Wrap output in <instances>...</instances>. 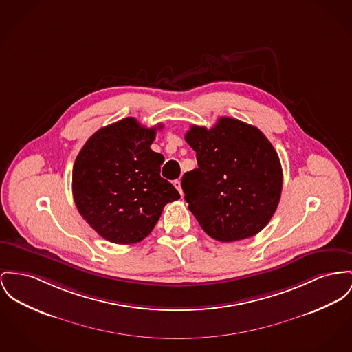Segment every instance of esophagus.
<instances>
[{
  "instance_id": "obj_1",
  "label": "esophagus",
  "mask_w": 352,
  "mask_h": 352,
  "mask_svg": "<svg viewBox=\"0 0 352 352\" xmlns=\"http://www.w3.org/2000/svg\"><path fill=\"white\" fill-rule=\"evenodd\" d=\"M173 186H175V188L180 192V195H183V189H182V182L180 180H175L173 182Z\"/></svg>"
}]
</instances>
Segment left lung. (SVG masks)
I'll return each mask as SVG.
<instances>
[{"mask_svg": "<svg viewBox=\"0 0 352 352\" xmlns=\"http://www.w3.org/2000/svg\"><path fill=\"white\" fill-rule=\"evenodd\" d=\"M186 141L197 168L182 187L189 211L212 239L230 243L258 234L278 208L283 187L279 156L256 126L220 118L216 125H192Z\"/></svg>", "mask_w": 352, "mask_h": 352, "instance_id": "1", "label": "left lung"}]
</instances>
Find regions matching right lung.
Here are the masks:
<instances>
[{"label": "right lung", "instance_id": "obj_1", "mask_svg": "<svg viewBox=\"0 0 352 352\" xmlns=\"http://www.w3.org/2000/svg\"><path fill=\"white\" fill-rule=\"evenodd\" d=\"M126 118L92 135L76 157V207L105 240L133 244L152 232L168 203L180 193L160 176L164 156L151 149L156 129Z\"/></svg>", "mask_w": 352, "mask_h": 352}]
</instances>
